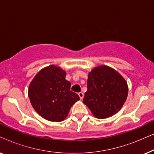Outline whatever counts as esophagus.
Masks as SVG:
<instances>
[{
  "label": "esophagus",
  "instance_id": "34e87169",
  "mask_svg": "<svg viewBox=\"0 0 154 154\" xmlns=\"http://www.w3.org/2000/svg\"><path fill=\"white\" fill-rule=\"evenodd\" d=\"M79 97H80V99H81V100H83V97H84V94L82 92H79Z\"/></svg>",
  "mask_w": 154,
  "mask_h": 154
}]
</instances>
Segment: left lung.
I'll use <instances>...</instances> for the list:
<instances>
[{
	"instance_id": "left-lung-1",
	"label": "left lung",
	"mask_w": 154,
	"mask_h": 154,
	"mask_svg": "<svg viewBox=\"0 0 154 154\" xmlns=\"http://www.w3.org/2000/svg\"><path fill=\"white\" fill-rule=\"evenodd\" d=\"M88 90L83 103L94 116L106 119L116 113L123 106L128 93L127 82L111 67H95L88 74Z\"/></svg>"
}]
</instances>
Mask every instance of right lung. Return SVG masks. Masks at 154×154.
<instances>
[{"instance_id": "1", "label": "right lung", "mask_w": 154, "mask_h": 154, "mask_svg": "<svg viewBox=\"0 0 154 154\" xmlns=\"http://www.w3.org/2000/svg\"><path fill=\"white\" fill-rule=\"evenodd\" d=\"M65 77L66 71L50 65L41 69L29 85V97L33 108L48 121H64L71 107L80 100L70 90L71 83Z\"/></svg>"}]
</instances>
